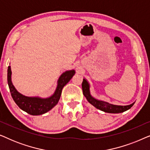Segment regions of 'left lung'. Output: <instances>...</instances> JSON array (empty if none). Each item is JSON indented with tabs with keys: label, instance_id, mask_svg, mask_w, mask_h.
<instances>
[{
	"label": "left lung",
	"instance_id": "left-lung-1",
	"mask_svg": "<svg viewBox=\"0 0 150 150\" xmlns=\"http://www.w3.org/2000/svg\"><path fill=\"white\" fill-rule=\"evenodd\" d=\"M82 88H83V95L85 96L86 99L90 104L95 106L96 108L102 110V111L108 112V113H120L126 110L130 109L132 106L134 105V103L127 106H119L114 105L108 103L107 102L102 101V100H98L94 98L90 93L89 90V84L87 81V80L84 79L83 83H82Z\"/></svg>",
	"mask_w": 150,
	"mask_h": 150
}]
</instances>
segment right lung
<instances>
[{
  "label": "right lung",
  "mask_w": 150,
  "mask_h": 150,
  "mask_svg": "<svg viewBox=\"0 0 150 150\" xmlns=\"http://www.w3.org/2000/svg\"><path fill=\"white\" fill-rule=\"evenodd\" d=\"M74 74V69L63 72L57 81V86L54 93L50 97L47 98L28 97L19 93L11 82V70L10 66L8 67L7 69V82L12 98L20 108L32 115H40L50 110L57 104L63 87L70 81Z\"/></svg>",
  "instance_id": "add662e5"
}]
</instances>
